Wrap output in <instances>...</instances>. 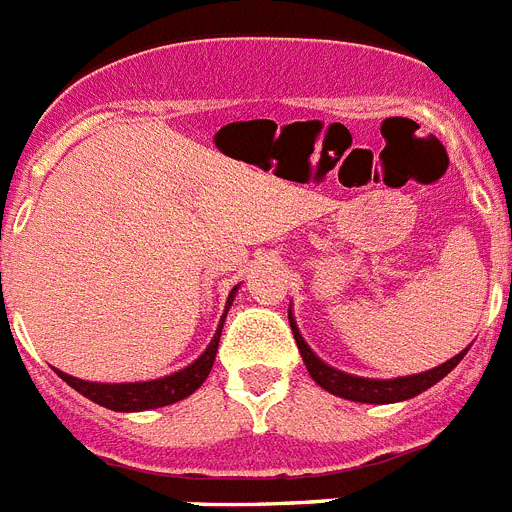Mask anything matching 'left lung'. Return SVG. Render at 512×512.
I'll use <instances>...</instances> for the list:
<instances>
[{
    "label": "left lung",
    "instance_id": "obj_1",
    "mask_svg": "<svg viewBox=\"0 0 512 512\" xmlns=\"http://www.w3.org/2000/svg\"><path fill=\"white\" fill-rule=\"evenodd\" d=\"M290 326L310 378H313L321 388L334 393V396H342V399H349V401H360V404H393V401L412 399V396H417V393L427 391L430 386L443 381L445 375L451 373V370L456 368L458 362L464 360L466 355V349H464V352H458L453 360L443 362V365L427 370V373L406 375V378H393V381H373V378H357V375H349V373H342V370L329 368L326 362L318 360V357L310 352V347L305 344L303 336H300L298 326H295V321H292V313H290Z\"/></svg>",
    "mask_w": 512,
    "mask_h": 512
}]
</instances>
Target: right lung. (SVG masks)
Masks as SVG:
<instances>
[{"label": "right lung", "mask_w": 512, "mask_h": 512, "mask_svg": "<svg viewBox=\"0 0 512 512\" xmlns=\"http://www.w3.org/2000/svg\"><path fill=\"white\" fill-rule=\"evenodd\" d=\"M235 290L230 292V298H227L225 313L220 318V326L214 331L212 342H209L207 352L196 362H191L189 368L178 370V373L168 375V378H157V381H147V383H90V381H80V378H72V375L59 373L61 381H67L74 391H80L82 396H87L95 404L106 406V409H113V412H144V409H157V406H168L176 404V401L186 399L196 388L202 386L207 381L209 370L214 365V355H217V344H220V334H222V323H225L227 308L233 305Z\"/></svg>", "instance_id": "add662e5"}]
</instances>
